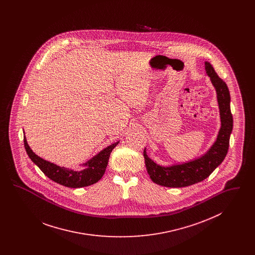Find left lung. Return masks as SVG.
Segmentation results:
<instances>
[{"instance_id":"obj_1","label":"left lung","mask_w":255,"mask_h":255,"mask_svg":"<svg viewBox=\"0 0 255 255\" xmlns=\"http://www.w3.org/2000/svg\"><path fill=\"white\" fill-rule=\"evenodd\" d=\"M206 74L217 93L221 128L213 145L205 155L188 162L172 166H160L143 151L146 169L155 183L166 187H184L206 179L225 159L230 147V137L233 127L231 111V95L229 88L214 71L209 62L205 63Z\"/></svg>"}]
</instances>
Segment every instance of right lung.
<instances>
[{
  "label": "right lung",
  "mask_w": 255,
  "mask_h": 255,
  "mask_svg": "<svg viewBox=\"0 0 255 255\" xmlns=\"http://www.w3.org/2000/svg\"><path fill=\"white\" fill-rule=\"evenodd\" d=\"M119 142L120 141H117L106 147L105 149L100 151L97 156L85 162L83 164L86 166L85 169L73 170L66 168L64 166L61 167L52 162H49L48 160L38 157L30 149V147L26 142L25 136H24L25 151L29 158L36 164L41 171L51 181L72 188L84 187L98 182L105 173L111 152L119 144Z\"/></svg>",
  "instance_id": "right-lung-1"
}]
</instances>
